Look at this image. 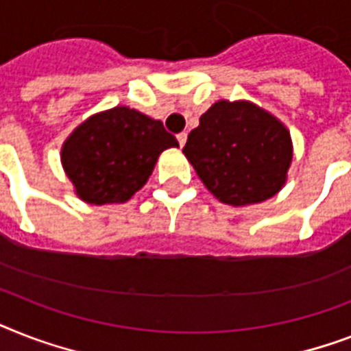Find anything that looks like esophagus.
<instances>
[{
    "label": "esophagus",
    "instance_id": "34e87169",
    "mask_svg": "<svg viewBox=\"0 0 351 351\" xmlns=\"http://www.w3.org/2000/svg\"><path fill=\"white\" fill-rule=\"evenodd\" d=\"M176 138H178V143H180V147H184L187 142V132H180V134H176Z\"/></svg>",
    "mask_w": 351,
    "mask_h": 351
}]
</instances>
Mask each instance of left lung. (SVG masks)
Here are the masks:
<instances>
[{
	"label": "left lung",
	"mask_w": 351,
	"mask_h": 351,
	"mask_svg": "<svg viewBox=\"0 0 351 351\" xmlns=\"http://www.w3.org/2000/svg\"><path fill=\"white\" fill-rule=\"evenodd\" d=\"M184 154L220 202H264L282 189L291 164L288 129L250 101L220 100L200 117Z\"/></svg>",
	"instance_id": "8db88e82"
}]
</instances>
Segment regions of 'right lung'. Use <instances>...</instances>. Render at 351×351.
Instances as JSON below:
<instances>
[{
    "instance_id": "right-lung-1",
    "label": "right lung",
    "mask_w": 351,
    "mask_h": 351,
    "mask_svg": "<svg viewBox=\"0 0 351 351\" xmlns=\"http://www.w3.org/2000/svg\"><path fill=\"white\" fill-rule=\"evenodd\" d=\"M167 147H178V142L162 121L114 107L90 117L67 138L62 164L82 200L125 202L147 182Z\"/></svg>"
}]
</instances>
